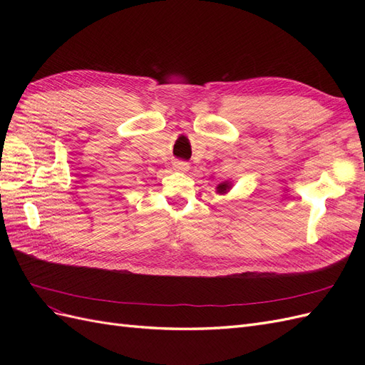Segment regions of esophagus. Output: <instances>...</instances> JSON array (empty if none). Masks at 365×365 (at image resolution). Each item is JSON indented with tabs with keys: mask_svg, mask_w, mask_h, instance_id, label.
<instances>
[{
	"mask_svg": "<svg viewBox=\"0 0 365 365\" xmlns=\"http://www.w3.org/2000/svg\"><path fill=\"white\" fill-rule=\"evenodd\" d=\"M189 163H185V161H175L173 163V169L175 170H178V172H185V170H189Z\"/></svg>",
	"mask_w": 365,
	"mask_h": 365,
	"instance_id": "obj_1",
	"label": "esophagus"
}]
</instances>
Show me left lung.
<instances>
[{
	"label": "left lung",
	"instance_id": "8db88e82",
	"mask_svg": "<svg viewBox=\"0 0 365 365\" xmlns=\"http://www.w3.org/2000/svg\"><path fill=\"white\" fill-rule=\"evenodd\" d=\"M228 189H230L228 182H222V184L217 185V192H219V193H225Z\"/></svg>",
	"mask_w": 365,
	"mask_h": 365
}]
</instances>
